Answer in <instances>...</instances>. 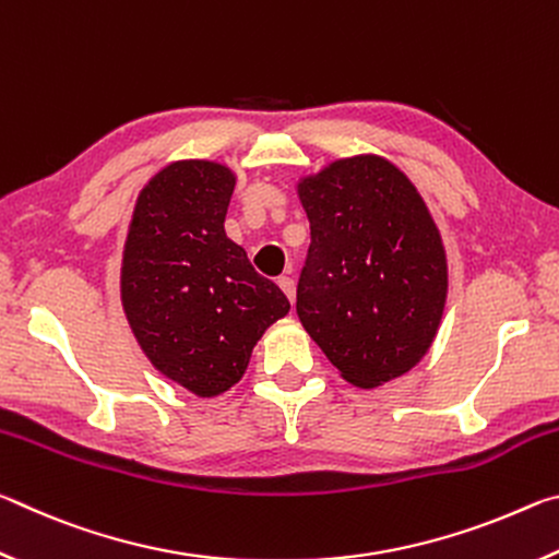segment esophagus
Masks as SVG:
<instances>
[{"label": "esophagus", "mask_w": 559, "mask_h": 559, "mask_svg": "<svg viewBox=\"0 0 559 559\" xmlns=\"http://www.w3.org/2000/svg\"><path fill=\"white\" fill-rule=\"evenodd\" d=\"M278 286H281L283 293H286V298L290 302H296V281H293L290 276H281L278 278Z\"/></svg>", "instance_id": "1"}]
</instances>
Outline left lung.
<instances>
[{
    "label": "left lung",
    "mask_w": 559,
    "mask_h": 559,
    "mask_svg": "<svg viewBox=\"0 0 559 559\" xmlns=\"http://www.w3.org/2000/svg\"><path fill=\"white\" fill-rule=\"evenodd\" d=\"M310 249L298 318L359 390L406 374L429 353L449 293L447 249L412 179L380 155L300 177Z\"/></svg>",
    "instance_id": "8db88e82"
}]
</instances>
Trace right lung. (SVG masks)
Here are the masks:
<instances>
[{"instance_id": "right-lung-1", "label": "right lung", "mask_w": 559, "mask_h": 559, "mask_svg": "<svg viewBox=\"0 0 559 559\" xmlns=\"http://www.w3.org/2000/svg\"><path fill=\"white\" fill-rule=\"evenodd\" d=\"M234 185L222 163H169L140 189L122 249L120 300L138 345L206 400L241 380L253 345L290 310L224 231Z\"/></svg>"}]
</instances>
